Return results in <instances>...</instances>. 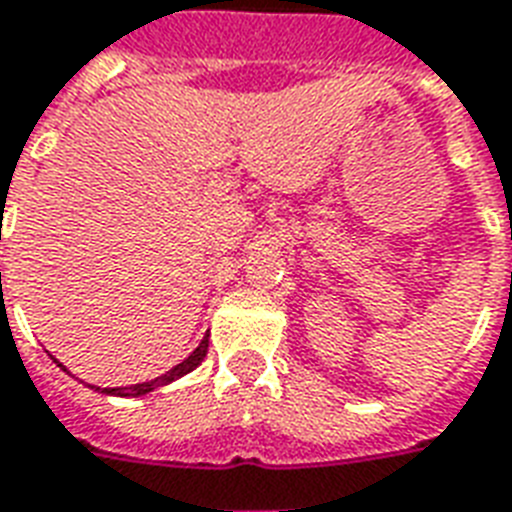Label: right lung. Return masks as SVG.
I'll return each mask as SVG.
<instances>
[{
    "mask_svg": "<svg viewBox=\"0 0 512 512\" xmlns=\"http://www.w3.org/2000/svg\"><path fill=\"white\" fill-rule=\"evenodd\" d=\"M205 352H208V336L202 339L200 347H197V350H194L189 358L181 360L178 366L170 368L168 374L157 376V379H152V382L130 384V387H93V390H101V392H106V395H120V398H141V395H146V392L157 390V387H165V384L176 382V379H181L184 374L194 371V368L202 363V358H205Z\"/></svg>",
    "mask_w": 512,
    "mask_h": 512,
    "instance_id": "1",
    "label": "right lung"
}]
</instances>
